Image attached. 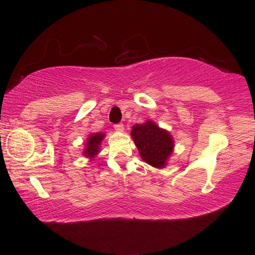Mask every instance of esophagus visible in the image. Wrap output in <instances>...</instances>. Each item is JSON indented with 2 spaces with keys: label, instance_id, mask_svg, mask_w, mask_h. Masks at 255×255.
I'll list each match as a JSON object with an SVG mask.
<instances>
[{
  "label": "esophagus",
  "instance_id": "esophagus-1",
  "mask_svg": "<svg viewBox=\"0 0 255 255\" xmlns=\"http://www.w3.org/2000/svg\"><path fill=\"white\" fill-rule=\"evenodd\" d=\"M115 129H116V131H123L124 130V125L123 124L115 125Z\"/></svg>",
  "mask_w": 255,
  "mask_h": 255
}]
</instances>
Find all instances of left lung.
Listing matches in <instances>:
<instances>
[{"mask_svg":"<svg viewBox=\"0 0 255 255\" xmlns=\"http://www.w3.org/2000/svg\"><path fill=\"white\" fill-rule=\"evenodd\" d=\"M130 135L144 162L157 169L166 165L174 147L173 138L169 131L147 120L132 126Z\"/></svg>","mask_w":255,"mask_h":255,"instance_id":"1","label":"left lung"}]
</instances>
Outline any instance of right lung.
<instances>
[{"mask_svg":"<svg viewBox=\"0 0 255 255\" xmlns=\"http://www.w3.org/2000/svg\"><path fill=\"white\" fill-rule=\"evenodd\" d=\"M105 133L102 132H97V133H91L89 136L88 140L85 143V149H84V155L89 158H94L100 152V145L103 138H105Z\"/></svg>","mask_w":255,"mask_h":255,"instance_id":"obj_1","label":"right lung"}]
</instances>
